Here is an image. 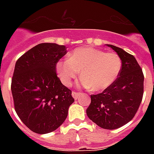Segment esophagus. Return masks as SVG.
Listing matches in <instances>:
<instances>
[{"instance_id":"esophagus-1","label":"esophagus","mask_w":154,"mask_h":154,"mask_svg":"<svg viewBox=\"0 0 154 154\" xmlns=\"http://www.w3.org/2000/svg\"><path fill=\"white\" fill-rule=\"evenodd\" d=\"M81 94H81V93H79V92L73 91L72 93V97H73V98L76 100V99H77V97H79Z\"/></svg>"}]
</instances>
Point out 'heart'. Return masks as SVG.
I'll return each mask as SVG.
<instances>
[{"instance_id": "heart-1", "label": "heart", "mask_w": 154, "mask_h": 154, "mask_svg": "<svg viewBox=\"0 0 154 154\" xmlns=\"http://www.w3.org/2000/svg\"><path fill=\"white\" fill-rule=\"evenodd\" d=\"M122 69V60L117 53H105L92 47L74 49L66 60L56 64L58 77L65 85H70L81 71V85L94 92L105 90L117 80Z\"/></svg>"}]
</instances>
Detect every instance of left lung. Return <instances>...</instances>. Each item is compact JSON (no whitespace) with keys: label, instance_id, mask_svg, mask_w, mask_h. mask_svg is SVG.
I'll list each match as a JSON object with an SVG mask.
<instances>
[{"label":"left lung","instance_id":"left-lung-1","mask_svg":"<svg viewBox=\"0 0 154 154\" xmlns=\"http://www.w3.org/2000/svg\"><path fill=\"white\" fill-rule=\"evenodd\" d=\"M122 60L118 77L102 93L91 95L87 116L102 129H115L130 122L137 112L144 93V75L134 56L112 45Z\"/></svg>","mask_w":154,"mask_h":154}]
</instances>
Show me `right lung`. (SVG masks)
<instances>
[{"instance_id":"add662e5","label":"right lung","mask_w":154,"mask_h":154,"mask_svg":"<svg viewBox=\"0 0 154 154\" xmlns=\"http://www.w3.org/2000/svg\"><path fill=\"white\" fill-rule=\"evenodd\" d=\"M66 53L65 45L42 43L16 62L11 84L14 108L21 122L36 134L57 129L74 101L72 91L56 72V64Z\"/></svg>"}]
</instances>
